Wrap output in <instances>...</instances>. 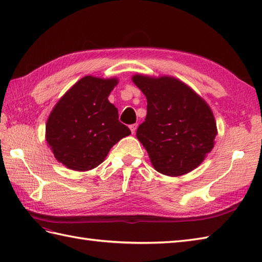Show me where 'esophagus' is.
Listing matches in <instances>:
<instances>
[{
	"instance_id": "obj_1",
	"label": "esophagus",
	"mask_w": 262,
	"mask_h": 262,
	"mask_svg": "<svg viewBox=\"0 0 262 262\" xmlns=\"http://www.w3.org/2000/svg\"><path fill=\"white\" fill-rule=\"evenodd\" d=\"M129 128H130V130H132L133 134H135V133H136V129H137V124H133V125H130V126H129Z\"/></svg>"
}]
</instances>
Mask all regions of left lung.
<instances>
[{
  "label": "left lung",
  "mask_w": 262,
  "mask_h": 262,
  "mask_svg": "<svg viewBox=\"0 0 262 262\" xmlns=\"http://www.w3.org/2000/svg\"><path fill=\"white\" fill-rule=\"evenodd\" d=\"M132 80L147 100L146 118L136 136L154 169L170 177L196 169L213 149L217 135L207 102L176 77L136 74Z\"/></svg>",
  "instance_id": "1"
}]
</instances>
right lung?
Instances as JSON below:
<instances>
[{
	"label": "right lung",
	"instance_id": "obj_1",
	"mask_svg": "<svg viewBox=\"0 0 262 262\" xmlns=\"http://www.w3.org/2000/svg\"><path fill=\"white\" fill-rule=\"evenodd\" d=\"M118 80L88 75L77 81L49 115L46 141L58 162L75 171L101 164L110 148L130 135L118 120V109L109 102Z\"/></svg>",
	"mask_w": 262,
	"mask_h": 262
}]
</instances>
